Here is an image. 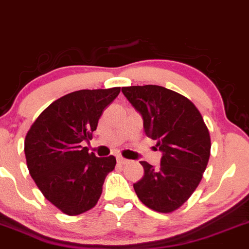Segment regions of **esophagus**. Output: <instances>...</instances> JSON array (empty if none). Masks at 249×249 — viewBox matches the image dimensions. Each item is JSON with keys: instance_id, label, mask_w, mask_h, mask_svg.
<instances>
[{"instance_id": "34e87169", "label": "esophagus", "mask_w": 249, "mask_h": 249, "mask_svg": "<svg viewBox=\"0 0 249 249\" xmlns=\"http://www.w3.org/2000/svg\"><path fill=\"white\" fill-rule=\"evenodd\" d=\"M117 160H118L119 164H126V162L128 161L127 159L123 158V157H117Z\"/></svg>"}]
</instances>
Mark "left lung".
<instances>
[{"mask_svg": "<svg viewBox=\"0 0 249 249\" xmlns=\"http://www.w3.org/2000/svg\"><path fill=\"white\" fill-rule=\"evenodd\" d=\"M141 113L147 137L162 153L160 166L142 161L144 177L133 184L145 206L170 213L198 187L211 154V138L202 116L190 99L159 85L122 88Z\"/></svg>", "mask_w": 249, "mask_h": 249, "instance_id": "obj_1", "label": "left lung"}]
</instances>
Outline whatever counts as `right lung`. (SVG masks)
<instances>
[{
  "label": "right lung",
  "mask_w": 249,
  "mask_h": 249,
  "mask_svg": "<svg viewBox=\"0 0 249 249\" xmlns=\"http://www.w3.org/2000/svg\"><path fill=\"white\" fill-rule=\"evenodd\" d=\"M121 88L79 90L61 97L31 125L24 141L28 170L37 187L68 215L91 210L102 194L113 156L98 158L82 147L97 128L103 111Z\"/></svg>",
  "instance_id": "obj_1"
}]
</instances>
